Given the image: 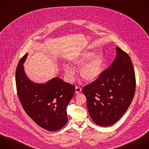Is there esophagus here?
I'll use <instances>...</instances> for the list:
<instances>
[{
    "label": "esophagus",
    "mask_w": 149,
    "mask_h": 149,
    "mask_svg": "<svg viewBox=\"0 0 149 149\" xmlns=\"http://www.w3.org/2000/svg\"><path fill=\"white\" fill-rule=\"evenodd\" d=\"M81 92V88L79 86H76L75 87V93H79Z\"/></svg>",
    "instance_id": "1"
}]
</instances>
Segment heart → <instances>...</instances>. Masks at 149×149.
Masks as SVG:
<instances>
[{"mask_svg":"<svg viewBox=\"0 0 149 149\" xmlns=\"http://www.w3.org/2000/svg\"><path fill=\"white\" fill-rule=\"evenodd\" d=\"M96 53L95 50L85 51L71 60V63L75 67H81L79 70L80 75L86 82L95 81L103 71L104 56L102 53ZM64 71L68 80L72 81L75 75L74 69L70 65L65 64L64 65Z\"/></svg>","mask_w":149,"mask_h":149,"instance_id":"b5f03b06","label":"heart"}]
</instances>
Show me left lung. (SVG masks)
<instances>
[{
    "label": "left lung",
    "mask_w": 149,
    "mask_h": 149,
    "mask_svg": "<svg viewBox=\"0 0 149 149\" xmlns=\"http://www.w3.org/2000/svg\"><path fill=\"white\" fill-rule=\"evenodd\" d=\"M116 52L111 65L82 90L91 118L97 125L104 127L112 125L123 116L135 92L136 79L132 60L117 46Z\"/></svg>",
    "instance_id": "left-lung-1"
}]
</instances>
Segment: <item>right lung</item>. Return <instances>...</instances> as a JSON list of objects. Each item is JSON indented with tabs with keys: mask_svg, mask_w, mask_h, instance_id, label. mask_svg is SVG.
<instances>
[{
	"mask_svg": "<svg viewBox=\"0 0 149 149\" xmlns=\"http://www.w3.org/2000/svg\"><path fill=\"white\" fill-rule=\"evenodd\" d=\"M28 54L16 68L17 95L25 113L42 128L55 131L67 123V107L74 95L75 86L56 77L45 84L34 83L26 75L23 64Z\"/></svg>",
	"mask_w": 149,
	"mask_h": 149,
	"instance_id": "right-lung-1",
	"label": "right lung"
}]
</instances>
